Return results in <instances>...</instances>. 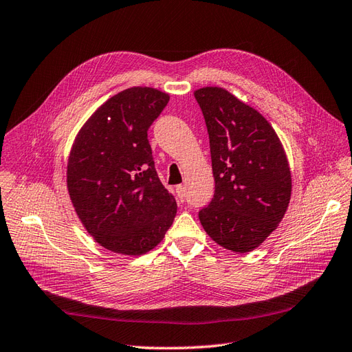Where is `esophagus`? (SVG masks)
I'll list each match as a JSON object with an SVG mask.
<instances>
[{"instance_id":"obj_1","label":"esophagus","mask_w":352,"mask_h":352,"mask_svg":"<svg viewBox=\"0 0 352 352\" xmlns=\"http://www.w3.org/2000/svg\"><path fill=\"white\" fill-rule=\"evenodd\" d=\"M175 192H177V196H178V200L179 202H184L186 197H187V193H186V187L183 184H179L175 187Z\"/></svg>"}]
</instances>
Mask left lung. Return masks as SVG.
Here are the masks:
<instances>
[{
    "mask_svg": "<svg viewBox=\"0 0 352 352\" xmlns=\"http://www.w3.org/2000/svg\"><path fill=\"white\" fill-rule=\"evenodd\" d=\"M195 97L206 122L215 179L214 197L199 219L219 246L250 252L287 209L292 178L286 153L268 120L227 89L205 87Z\"/></svg>",
    "mask_w": 352,
    "mask_h": 352,
    "instance_id": "8db88e82",
    "label": "left lung"
}]
</instances>
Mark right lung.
<instances>
[{
	"mask_svg": "<svg viewBox=\"0 0 352 352\" xmlns=\"http://www.w3.org/2000/svg\"><path fill=\"white\" fill-rule=\"evenodd\" d=\"M168 102L148 87L120 91L87 120L70 150V200L87 232L112 252H148L175 218V197L160 183L147 138Z\"/></svg>",
	"mask_w": 352,
	"mask_h": 352,
	"instance_id": "obj_1",
	"label": "right lung"
}]
</instances>
